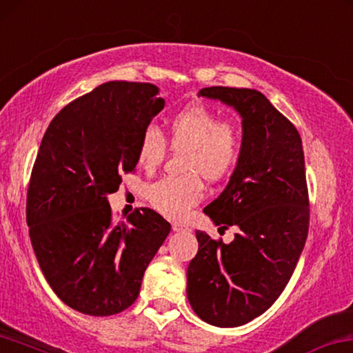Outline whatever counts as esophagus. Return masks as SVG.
Segmentation results:
<instances>
[{
    "label": "esophagus",
    "mask_w": 353,
    "mask_h": 353,
    "mask_svg": "<svg viewBox=\"0 0 353 353\" xmlns=\"http://www.w3.org/2000/svg\"><path fill=\"white\" fill-rule=\"evenodd\" d=\"M172 229L173 232H189V227L186 224H183V222H173Z\"/></svg>",
    "instance_id": "esophagus-1"
}]
</instances>
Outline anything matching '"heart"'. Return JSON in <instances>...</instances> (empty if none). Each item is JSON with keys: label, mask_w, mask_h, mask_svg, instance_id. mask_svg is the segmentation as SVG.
<instances>
[{"label": "heart", "mask_w": 353, "mask_h": 353, "mask_svg": "<svg viewBox=\"0 0 353 353\" xmlns=\"http://www.w3.org/2000/svg\"><path fill=\"white\" fill-rule=\"evenodd\" d=\"M169 142L173 151H181V172L178 178H162L148 188V200L159 213L181 218L203 197V184L218 181L235 167L241 151V134L235 124L221 121L213 110L191 105L178 112L169 123ZM167 142L159 129L146 128L139 140L137 164L146 172L161 165Z\"/></svg>", "instance_id": "1"}]
</instances>
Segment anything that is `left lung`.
<instances>
[{"label":"left lung","instance_id":"obj_1","mask_svg":"<svg viewBox=\"0 0 353 353\" xmlns=\"http://www.w3.org/2000/svg\"><path fill=\"white\" fill-rule=\"evenodd\" d=\"M199 96L221 101L241 117V151L224 191L203 213L235 225L233 241L197 230L199 251L188 267V300L210 325L240 327L278 300L305 248L309 199L305 154L296 128L257 90L210 86Z\"/></svg>","mask_w":353,"mask_h":353}]
</instances>
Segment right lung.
I'll return each mask as SVG.
<instances>
[{"instance_id": "right-lung-1", "label": "right lung", "mask_w": 353, "mask_h": 353, "mask_svg": "<svg viewBox=\"0 0 353 353\" xmlns=\"http://www.w3.org/2000/svg\"><path fill=\"white\" fill-rule=\"evenodd\" d=\"M151 83L107 82L48 124L26 195L31 245L59 300L113 316L137 300L170 224L150 208L115 222L108 195L137 165L139 140L164 108Z\"/></svg>"}]
</instances>
